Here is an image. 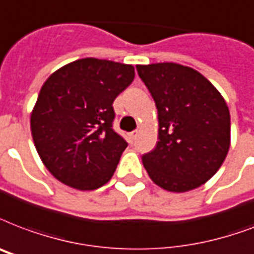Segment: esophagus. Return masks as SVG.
Here are the masks:
<instances>
[{
  "label": "esophagus",
  "mask_w": 254,
  "mask_h": 254,
  "mask_svg": "<svg viewBox=\"0 0 254 254\" xmlns=\"http://www.w3.org/2000/svg\"><path fill=\"white\" fill-rule=\"evenodd\" d=\"M137 134H138V130H133L131 133H129V138H130V141L133 142V141L135 140V137H137Z\"/></svg>",
  "instance_id": "esophagus-1"
}]
</instances>
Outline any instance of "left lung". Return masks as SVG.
Segmentation results:
<instances>
[{"label":"left lung","mask_w":254,"mask_h":254,"mask_svg":"<svg viewBox=\"0 0 254 254\" xmlns=\"http://www.w3.org/2000/svg\"><path fill=\"white\" fill-rule=\"evenodd\" d=\"M135 67L158 112V142L142 154L149 177L169 191L200 187L220 169L229 150L225 100L191 67L173 63Z\"/></svg>","instance_id":"left-lung-1"}]
</instances>
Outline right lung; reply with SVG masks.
I'll return each mask as SVG.
<instances>
[{
    "label": "right lung",
    "mask_w": 254,
    "mask_h": 254,
    "mask_svg": "<svg viewBox=\"0 0 254 254\" xmlns=\"http://www.w3.org/2000/svg\"><path fill=\"white\" fill-rule=\"evenodd\" d=\"M133 78L131 65L82 58L45 81L30 127L37 152L56 179L80 190L112 179L127 146L113 129V101Z\"/></svg>",
    "instance_id": "obj_1"
}]
</instances>
